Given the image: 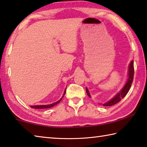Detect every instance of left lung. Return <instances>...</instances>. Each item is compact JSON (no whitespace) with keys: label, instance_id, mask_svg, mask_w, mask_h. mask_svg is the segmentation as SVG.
I'll list each match as a JSON object with an SVG mask.
<instances>
[{"label":"left lung","instance_id":"obj_1","mask_svg":"<svg viewBox=\"0 0 147 147\" xmlns=\"http://www.w3.org/2000/svg\"><path fill=\"white\" fill-rule=\"evenodd\" d=\"M134 61L132 60L130 62V64L129 65V71H128V78L126 82L124 85V86L123 87L122 89L119 90L117 94L111 98L110 100H109L107 102H105L103 103H99L100 105H102L103 106H112L118 103L119 101L121 100L126 94L127 92H129L130 87H131L132 83L133 82V78H134ZM86 92L89 98L91 97V96L90 94V92L88 90L87 87H86Z\"/></svg>","mask_w":147,"mask_h":147}]
</instances>
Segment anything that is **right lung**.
Returning <instances> with one entry per match:
<instances>
[{
	"instance_id": "add662e5",
	"label": "right lung",
	"mask_w": 147,
	"mask_h": 147,
	"mask_svg": "<svg viewBox=\"0 0 147 147\" xmlns=\"http://www.w3.org/2000/svg\"><path fill=\"white\" fill-rule=\"evenodd\" d=\"M65 92H66V88L65 89V90H64V92H63V94L62 96V97L60 98V99L58 100V101H57V102H55L53 103H51V104H49V105H31L30 107L31 108L33 109H48V108H51V107H53V106H55L57 105V104H58V103H60V101L62 100L63 97L64 96V95L65 94Z\"/></svg>"
}]
</instances>
